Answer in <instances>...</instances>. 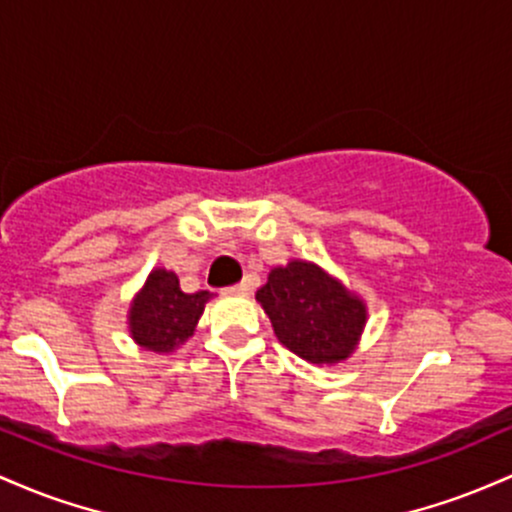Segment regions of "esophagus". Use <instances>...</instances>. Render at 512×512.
Returning <instances> with one entry per match:
<instances>
[{
    "label": "esophagus",
    "instance_id": "obj_1",
    "mask_svg": "<svg viewBox=\"0 0 512 512\" xmlns=\"http://www.w3.org/2000/svg\"><path fill=\"white\" fill-rule=\"evenodd\" d=\"M227 295H246V292H249V283H237V285H232V287H227Z\"/></svg>",
    "mask_w": 512,
    "mask_h": 512
}]
</instances>
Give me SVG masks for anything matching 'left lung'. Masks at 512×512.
Returning a JSON list of instances; mask_svg holds the SVG:
<instances>
[{
	"mask_svg": "<svg viewBox=\"0 0 512 512\" xmlns=\"http://www.w3.org/2000/svg\"><path fill=\"white\" fill-rule=\"evenodd\" d=\"M256 302L271 319L287 350L312 365L346 363L358 350L367 324V304L336 275L314 261L290 258L273 266Z\"/></svg>",
	"mask_w": 512,
	"mask_h": 512,
	"instance_id": "8db88e82",
	"label": "left lung"
}]
</instances>
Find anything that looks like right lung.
Listing matches in <instances>:
<instances>
[{
	"label": "right lung",
	"instance_id": "right-lung-1",
	"mask_svg": "<svg viewBox=\"0 0 512 512\" xmlns=\"http://www.w3.org/2000/svg\"><path fill=\"white\" fill-rule=\"evenodd\" d=\"M210 297L208 290L188 295L181 290L174 271L154 268L128 307L130 338L142 350L159 355L174 353L193 336Z\"/></svg>",
	"mask_w": 512,
	"mask_h": 512
}]
</instances>
